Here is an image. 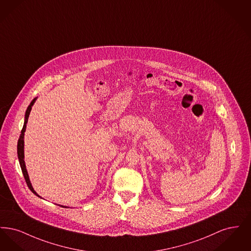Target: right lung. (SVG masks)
Here are the masks:
<instances>
[{"label": "right lung", "mask_w": 251, "mask_h": 251, "mask_svg": "<svg viewBox=\"0 0 251 251\" xmlns=\"http://www.w3.org/2000/svg\"><path fill=\"white\" fill-rule=\"evenodd\" d=\"M36 99H37V98H35V99L31 101V103L29 104V106L27 107V110H26V112H25L24 127H23L22 133H21L20 138H19V141H18V157H19V162H20V165H21V167H22V171H23V174H24V179H25V181H26V183H27L29 189L33 192L36 196H37L38 198H41V197L34 190V188H33V186H32V183H31L30 179H29V175H28V172H27V169H26V166H25V162H24V132L26 131V124H27V122H28V118H29L30 112H31V110H32V106H33L34 103L36 102ZM41 199H42V198H41ZM59 206H61V207H65V208H69V207L63 206V205H59Z\"/></svg>", "instance_id": "1"}]
</instances>
